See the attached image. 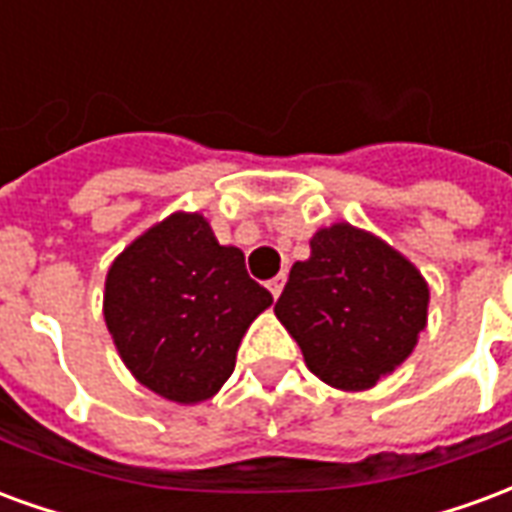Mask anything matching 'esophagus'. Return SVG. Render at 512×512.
Wrapping results in <instances>:
<instances>
[{"label":"esophagus","instance_id":"obj_1","mask_svg":"<svg viewBox=\"0 0 512 512\" xmlns=\"http://www.w3.org/2000/svg\"><path fill=\"white\" fill-rule=\"evenodd\" d=\"M282 288H285V274H277V277L268 282V290H271V296H274V299L282 296Z\"/></svg>","mask_w":512,"mask_h":512}]
</instances>
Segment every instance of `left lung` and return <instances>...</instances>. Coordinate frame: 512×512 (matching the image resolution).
I'll return each instance as SVG.
<instances>
[{
	"label": "left lung",
	"instance_id": "8db88e82",
	"mask_svg": "<svg viewBox=\"0 0 512 512\" xmlns=\"http://www.w3.org/2000/svg\"><path fill=\"white\" fill-rule=\"evenodd\" d=\"M290 268L277 318L315 376L337 389H370L406 359L428 321V285L381 238L334 224Z\"/></svg>",
	"mask_w": 512,
	"mask_h": 512
}]
</instances>
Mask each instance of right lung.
<instances>
[{"instance_id": "add662e5", "label": "right lung", "mask_w": 512, "mask_h": 512, "mask_svg": "<svg viewBox=\"0 0 512 512\" xmlns=\"http://www.w3.org/2000/svg\"><path fill=\"white\" fill-rule=\"evenodd\" d=\"M271 301L241 249L219 246L200 213H172L112 263L104 318L139 384L200 403L230 378L241 337Z\"/></svg>"}]
</instances>
